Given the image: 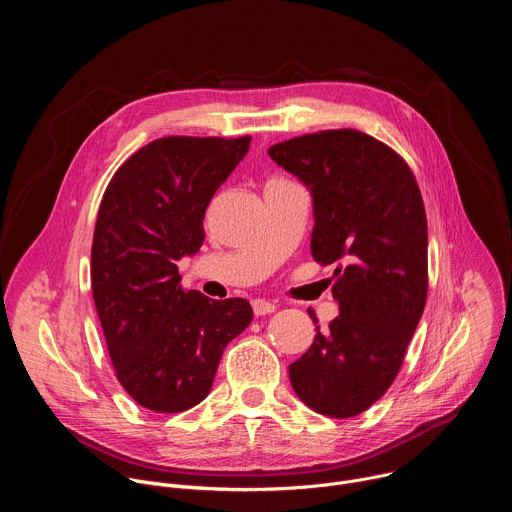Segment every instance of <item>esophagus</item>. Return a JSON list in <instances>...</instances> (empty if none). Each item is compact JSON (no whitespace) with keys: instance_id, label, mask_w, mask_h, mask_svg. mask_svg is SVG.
Here are the masks:
<instances>
[{"instance_id":"1","label":"esophagus","mask_w":512,"mask_h":512,"mask_svg":"<svg viewBox=\"0 0 512 512\" xmlns=\"http://www.w3.org/2000/svg\"><path fill=\"white\" fill-rule=\"evenodd\" d=\"M277 310V306L273 302H267V300H255L253 302V314L255 316H267V314H273Z\"/></svg>"}]
</instances>
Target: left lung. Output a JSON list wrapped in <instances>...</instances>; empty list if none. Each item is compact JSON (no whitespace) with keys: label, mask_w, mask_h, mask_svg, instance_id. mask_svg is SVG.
Returning a JSON list of instances; mask_svg holds the SVG:
<instances>
[{"label":"left lung","mask_w":512,"mask_h":512,"mask_svg":"<svg viewBox=\"0 0 512 512\" xmlns=\"http://www.w3.org/2000/svg\"><path fill=\"white\" fill-rule=\"evenodd\" d=\"M269 158L312 194V257L344 263L332 287L340 314L326 332L316 326L310 350L289 364V381L310 409L354 417L395 381L425 308L423 198L405 160L356 129L287 139L271 145Z\"/></svg>","instance_id":"1"}]
</instances>
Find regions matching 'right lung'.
<instances>
[{
  "instance_id": "obj_1",
  "label": "right lung",
  "mask_w": 512,
  "mask_h": 512,
  "mask_svg": "<svg viewBox=\"0 0 512 512\" xmlns=\"http://www.w3.org/2000/svg\"><path fill=\"white\" fill-rule=\"evenodd\" d=\"M249 145V135L156 139L103 194L91 249L93 298L115 375L145 409L198 405L225 346L253 320L247 300L184 291L176 265L202 247L206 206Z\"/></svg>"
}]
</instances>
